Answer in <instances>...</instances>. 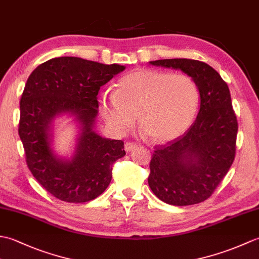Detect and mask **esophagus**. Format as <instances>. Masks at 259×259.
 <instances>
[{"label": "esophagus", "mask_w": 259, "mask_h": 259, "mask_svg": "<svg viewBox=\"0 0 259 259\" xmlns=\"http://www.w3.org/2000/svg\"><path fill=\"white\" fill-rule=\"evenodd\" d=\"M136 147H137V145L134 144V142H126V144L124 145V149H125V151H131V150H134Z\"/></svg>", "instance_id": "1"}]
</instances>
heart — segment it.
I'll use <instances>...</instances> for the list:
<instances>
[{"label": "heart", "instance_id": "obj_1", "mask_svg": "<svg viewBox=\"0 0 259 259\" xmlns=\"http://www.w3.org/2000/svg\"><path fill=\"white\" fill-rule=\"evenodd\" d=\"M109 125L123 134L135 123L155 142L176 139L188 129L199 106V90L189 75L141 69L122 76L114 92L99 97Z\"/></svg>", "mask_w": 259, "mask_h": 259}]
</instances>
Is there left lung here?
I'll list each match as a JSON object with an SVG mask.
<instances>
[{
  "mask_svg": "<svg viewBox=\"0 0 259 259\" xmlns=\"http://www.w3.org/2000/svg\"><path fill=\"white\" fill-rule=\"evenodd\" d=\"M191 76L200 95V109L183 136L155 147L148 184L163 202L199 203L210 197L232 167L238 122L228 85L216 70L191 59L150 61Z\"/></svg>",
  "mask_w": 259,
  "mask_h": 259,
  "instance_id": "obj_1",
  "label": "left lung"
}]
</instances>
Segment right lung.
<instances>
[{
	"label": "right lung",
	"mask_w": 259,
	"mask_h": 259,
	"mask_svg": "<svg viewBox=\"0 0 259 259\" xmlns=\"http://www.w3.org/2000/svg\"><path fill=\"white\" fill-rule=\"evenodd\" d=\"M125 67L75 57L49 60L33 71L20 100L19 135L30 171L43 188L67 202L100 196L112 178V164L125 155L123 141L102 138L95 130L100 88ZM74 115L80 124L72 161L58 158L51 148L54 117Z\"/></svg>",
	"instance_id": "1"
}]
</instances>
